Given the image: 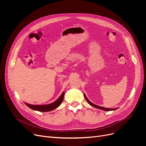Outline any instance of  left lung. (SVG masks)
<instances>
[{
  "mask_svg": "<svg viewBox=\"0 0 146 146\" xmlns=\"http://www.w3.org/2000/svg\"><path fill=\"white\" fill-rule=\"evenodd\" d=\"M84 96H85V98L86 99V100L87 101V102L91 105L93 107H95V108H98V109H100V110H104V111H113V110H117V108H104V107H102V106H98V105H95L94 104L92 103L89 99L87 98V97L86 96L85 94H84Z\"/></svg>",
  "mask_w": 146,
  "mask_h": 146,
  "instance_id": "8db88e82",
  "label": "left lung"
}]
</instances>
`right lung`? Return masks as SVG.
Here are the masks:
<instances>
[{"instance_id":"right-lung-1","label":"right lung","mask_w":146,"mask_h":146,"mask_svg":"<svg viewBox=\"0 0 146 146\" xmlns=\"http://www.w3.org/2000/svg\"><path fill=\"white\" fill-rule=\"evenodd\" d=\"M64 95V92H63V94L61 95V96L57 101L48 105H31L27 103H25V104L29 107V108H30L31 109H32L33 110L40 111V112H48V111H52L53 110H55L56 108H57V107L60 106V105L62 103L63 101Z\"/></svg>"}]
</instances>
